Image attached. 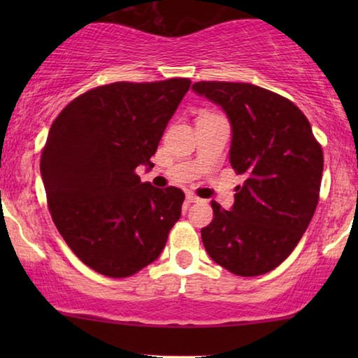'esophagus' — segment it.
I'll use <instances>...</instances> for the list:
<instances>
[{
	"label": "esophagus",
	"instance_id": "obj_1",
	"mask_svg": "<svg viewBox=\"0 0 358 358\" xmlns=\"http://www.w3.org/2000/svg\"><path fill=\"white\" fill-rule=\"evenodd\" d=\"M185 200H187L189 203H195V202H200V199L197 197V195L192 194V192H187L185 194Z\"/></svg>",
	"mask_w": 358,
	"mask_h": 358
}]
</instances>
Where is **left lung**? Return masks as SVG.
Here are the masks:
<instances>
[{"mask_svg":"<svg viewBox=\"0 0 358 358\" xmlns=\"http://www.w3.org/2000/svg\"><path fill=\"white\" fill-rule=\"evenodd\" d=\"M195 94L222 107L231 125L229 163L246 180L231 210L213 200L202 241L218 266L241 277L271 272L296 248L315 215L322 150L292 101L249 83L200 81Z\"/></svg>","mask_w":358,"mask_h":358,"instance_id":"8db88e82","label":"left lung"}]
</instances>
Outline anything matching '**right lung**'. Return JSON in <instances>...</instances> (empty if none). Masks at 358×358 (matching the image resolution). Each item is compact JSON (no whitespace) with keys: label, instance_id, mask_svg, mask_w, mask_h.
I'll list each match as a JSON object with an SVG mask.
<instances>
[{"label":"right lung","instance_id":"obj_1","mask_svg":"<svg viewBox=\"0 0 358 358\" xmlns=\"http://www.w3.org/2000/svg\"><path fill=\"white\" fill-rule=\"evenodd\" d=\"M187 78L112 83L85 92L50 127L41 174L52 220L81 262L102 275H134L159 257L184 192L141 182Z\"/></svg>","mask_w":358,"mask_h":358}]
</instances>
